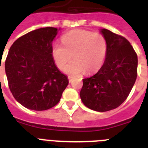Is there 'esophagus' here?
Instances as JSON below:
<instances>
[{
    "instance_id": "esophagus-1",
    "label": "esophagus",
    "mask_w": 148,
    "mask_h": 148,
    "mask_svg": "<svg viewBox=\"0 0 148 148\" xmlns=\"http://www.w3.org/2000/svg\"><path fill=\"white\" fill-rule=\"evenodd\" d=\"M72 78H73V77H72L68 76V80H69V82H70V83L72 81Z\"/></svg>"
}]
</instances>
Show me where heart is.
<instances>
[{
    "mask_svg": "<svg viewBox=\"0 0 148 148\" xmlns=\"http://www.w3.org/2000/svg\"><path fill=\"white\" fill-rule=\"evenodd\" d=\"M62 41L63 44L54 43L52 47V56L60 70L65 68L72 55L74 60L65 68V71L71 75H78L84 71L86 74H93L103 65L108 46L102 34L74 30L64 34Z\"/></svg>",
    "mask_w": 148,
    "mask_h": 148,
    "instance_id": "b5f03b06",
    "label": "heart"
}]
</instances>
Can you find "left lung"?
Segmentation results:
<instances>
[{
    "instance_id": "1",
    "label": "left lung",
    "mask_w": 148,
    "mask_h": 148,
    "mask_svg": "<svg viewBox=\"0 0 148 148\" xmlns=\"http://www.w3.org/2000/svg\"><path fill=\"white\" fill-rule=\"evenodd\" d=\"M107 41L105 61L93 76L83 80L80 98L93 110L105 112L116 108L130 95L137 78L138 56L127 39L103 28Z\"/></svg>"
}]
</instances>
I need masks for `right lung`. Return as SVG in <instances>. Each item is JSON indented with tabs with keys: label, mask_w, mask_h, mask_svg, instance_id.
I'll list each match as a JSON object with an SVG mask.
<instances>
[{
	"label": "right lung",
	"mask_w": 148,
	"mask_h": 148,
	"mask_svg": "<svg viewBox=\"0 0 148 148\" xmlns=\"http://www.w3.org/2000/svg\"><path fill=\"white\" fill-rule=\"evenodd\" d=\"M58 29L38 28L13 43L5 61L9 88L15 99L31 110H45L56 105L68 84L56 66L52 42Z\"/></svg>",
	"instance_id": "add662e5"
}]
</instances>
